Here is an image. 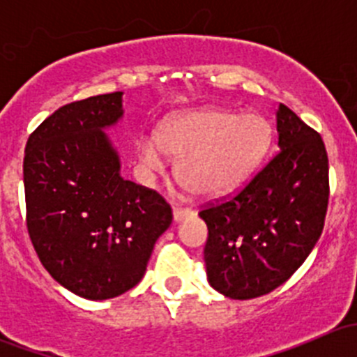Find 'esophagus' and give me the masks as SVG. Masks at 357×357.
<instances>
[{"label": "esophagus", "mask_w": 357, "mask_h": 357, "mask_svg": "<svg viewBox=\"0 0 357 357\" xmlns=\"http://www.w3.org/2000/svg\"><path fill=\"white\" fill-rule=\"evenodd\" d=\"M193 214H195V212H193L192 208L174 207V211H172V218H174V221H176V222H181V221H185V219L192 218Z\"/></svg>", "instance_id": "obj_1"}]
</instances>
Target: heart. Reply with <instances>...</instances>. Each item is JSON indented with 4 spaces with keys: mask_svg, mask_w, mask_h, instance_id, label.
Here are the masks:
<instances>
[{
    "mask_svg": "<svg viewBox=\"0 0 357 357\" xmlns=\"http://www.w3.org/2000/svg\"><path fill=\"white\" fill-rule=\"evenodd\" d=\"M273 129L261 114L199 109L172 115L155 138L139 139L143 164L164 169L167 155L179 158L178 176L204 199H218L240 188L268 157Z\"/></svg>",
    "mask_w": 357,
    "mask_h": 357,
    "instance_id": "heart-1",
    "label": "heart"
}]
</instances>
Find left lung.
Segmentation results:
<instances>
[{"mask_svg":"<svg viewBox=\"0 0 357 357\" xmlns=\"http://www.w3.org/2000/svg\"><path fill=\"white\" fill-rule=\"evenodd\" d=\"M278 153L231 199L199 212L207 280L229 298L261 297L305 261L325 226L328 155L321 136L280 103Z\"/></svg>","mask_w":357,"mask_h":357,"instance_id":"8db88e82","label":"left lung"}]
</instances>
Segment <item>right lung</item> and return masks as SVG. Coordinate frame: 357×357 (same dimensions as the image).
Masks as SVG:
<instances>
[{
    "label": "right lung",
    "mask_w": 357,
    "mask_h": 357,
    "mask_svg": "<svg viewBox=\"0 0 357 357\" xmlns=\"http://www.w3.org/2000/svg\"><path fill=\"white\" fill-rule=\"evenodd\" d=\"M124 115L122 91L53 112L24 157L27 231L55 282L89 301L138 285L172 211L153 190L121 176L105 129Z\"/></svg>",
    "instance_id": "right-lung-1"
}]
</instances>
